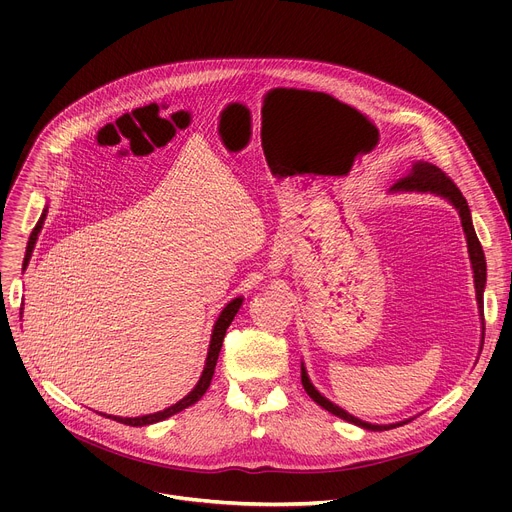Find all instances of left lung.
I'll return each instance as SVG.
<instances>
[{
    "label": "left lung",
    "instance_id": "8db88e82",
    "mask_svg": "<svg viewBox=\"0 0 512 512\" xmlns=\"http://www.w3.org/2000/svg\"><path fill=\"white\" fill-rule=\"evenodd\" d=\"M393 190H417V192H433V194H440L444 198H448L460 212L462 216V227H464V233H466V241H468V253H470V261H472V269H474V285H476V300H478V308H480V316H482V324H484V285H486V261H484V251L480 247V241L476 237V231L472 227V216H470V208H468V202L466 198L462 196L460 188L454 184V180L450 176H446L440 168H435L427 162H417L413 164V168L397 180V184L393 186ZM302 385L306 389V393L320 405L324 407L326 411H330L332 415L344 419V421H350L358 427H364V429H371V431H383V429H391V427H397V425H403L407 421H401V423H393V425H373V423H367V421H360L356 417H352L350 413H346L344 409H340L338 405H334L332 401H328L326 397H322L314 385L310 383L308 379V373L306 369L302 367Z\"/></svg>",
    "mask_w": 512,
    "mask_h": 512
}]
</instances>
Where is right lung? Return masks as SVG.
Returning a JSON list of instances; mask_svg holds the SVG:
<instances>
[{"instance_id": "obj_1", "label": "right lung", "mask_w": 512, "mask_h": 512, "mask_svg": "<svg viewBox=\"0 0 512 512\" xmlns=\"http://www.w3.org/2000/svg\"><path fill=\"white\" fill-rule=\"evenodd\" d=\"M42 221H44V214H42V218H40L38 225L34 227V231H32V235H30L28 249H26V257H24V269H26L30 257H32L34 243H36L38 233H40V229H42ZM241 304H243V298H235V300L221 312V316H218V320H216V324H214V330H212L210 348H208V356H206V364H204L202 377H200L198 385H196L182 401H178L176 405H172V407H168V409H164V411L152 413V415H141V417H113V415H107V417H111V419H115V421H119V423L131 425V427H141V425H150V423H158V421H162V419H168L170 415H176V413H180L182 409L194 405V403L206 393V389L210 387V381H212V375H214V367H216V360H218V352H221V346H223L227 328L231 326L233 318L237 316Z\"/></svg>"}]
</instances>
